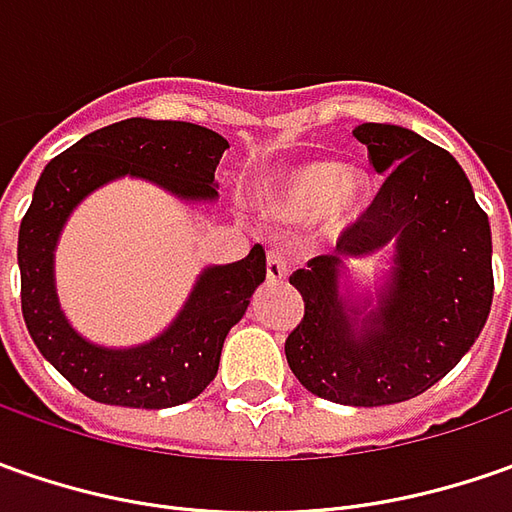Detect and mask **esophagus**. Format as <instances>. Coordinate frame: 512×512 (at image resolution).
<instances>
[{"label":"esophagus","instance_id":"esophagus-1","mask_svg":"<svg viewBox=\"0 0 512 512\" xmlns=\"http://www.w3.org/2000/svg\"><path fill=\"white\" fill-rule=\"evenodd\" d=\"M287 273H290V256L285 250H279V247L267 250V279L270 282H285Z\"/></svg>","mask_w":512,"mask_h":512}]
</instances>
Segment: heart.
<instances>
[{"instance_id": "heart-1", "label": "heart", "mask_w": 512, "mask_h": 512, "mask_svg": "<svg viewBox=\"0 0 512 512\" xmlns=\"http://www.w3.org/2000/svg\"><path fill=\"white\" fill-rule=\"evenodd\" d=\"M370 202V176L362 168H339L313 159L282 170L270 185V205L282 219H305L316 213L333 233L350 227Z\"/></svg>"}]
</instances>
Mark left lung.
<instances>
[{"label":"left lung","instance_id":"obj_1","mask_svg":"<svg viewBox=\"0 0 512 512\" xmlns=\"http://www.w3.org/2000/svg\"><path fill=\"white\" fill-rule=\"evenodd\" d=\"M353 136L384 176L373 205L336 253L290 276L305 319L287 336L293 376L350 407L407 402L444 379L479 339L493 305L490 222L459 162L399 125L364 122ZM394 247L377 307L341 293L343 262Z\"/></svg>","mask_w":512,"mask_h":512}]
</instances>
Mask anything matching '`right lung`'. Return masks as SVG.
<instances>
[{"label": "right lung", "instance_id": "add662e5", "mask_svg": "<svg viewBox=\"0 0 512 512\" xmlns=\"http://www.w3.org/2000/svg\"><path fill=\"white\" fill-rule=\"evenodd\" d=\"M225 150V136L193 122L125 119L88 133L42 170L19 225L22 316L39 353L93 402L162 410L196 399L216 379L230 327L265 282V250L253 245L233 265L202 270L179 316L156 339L102 347L79 336L59 305L53 250L62 227L85 196L122 176L153 182L185 202H213Z\"/></svg>", "mask_w": 512, "mask_h": 512}]
</instances>
